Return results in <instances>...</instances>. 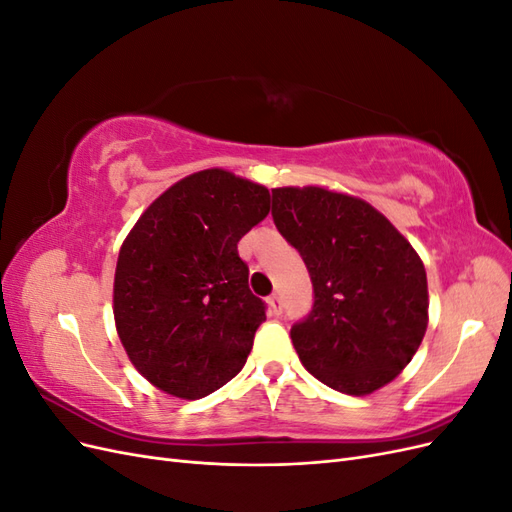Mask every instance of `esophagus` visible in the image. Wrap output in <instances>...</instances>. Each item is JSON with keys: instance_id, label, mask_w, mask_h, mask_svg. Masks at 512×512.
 Masks as SVG:
<instances>
[{"instance_id": "esophagus-1", "label": "esophagus", "mask_w": 512, "mask_h": 512, "mask_svg": "<svg viewBox=\"0 0 512 512\" xmlns=\"http://www.w3.org/2000/svg\"><path fill=\"white\" fill-rule=\"evenodd\" d=\"M267 303H269V312H271V316H280V314H282L284 305H282V299L277 297V294H273V297H269V299H267Z\"/></svg>"}]
</instances>
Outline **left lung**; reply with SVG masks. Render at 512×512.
<instances>
[{
	"mask_svg": "<svg viewBox=\"0 0 512 512\" xmlns=\"http://www.w3.org/2000/svg\"><path fill=\"white\" fill-rule=\"evenodd\" d=\"M273 222L314 286L290 339L331 389L367 395L389 384L423 342L427 275L412 245L365 200L324 188L273 190Z\"/></svg>",
	"mask_w": 512,
	"mask_h": 512,
	"instance_id": "left-lung-1",
	"label": "left lung"
}]
</instances>
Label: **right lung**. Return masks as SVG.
Returning a JSON list of instances; mask_svg holds the SVG:
<instances>
[{"label":"right lung","instance_id":"1","mask_svg":"<svg viewBox=\"0 0 512 512\" xmlns=\"http://www.w3.org/2000/svg\"><path fill=\"white\" fill-rule=\"evenodd\" d=\"M269 190L220 168L177 181L123 241L113 290L130 361L181 399L218 391L243 369L267 303L247 286L239 239L269 213Z\"/></svg>","mask_w":512,"mask_h":512}]
</instances>
